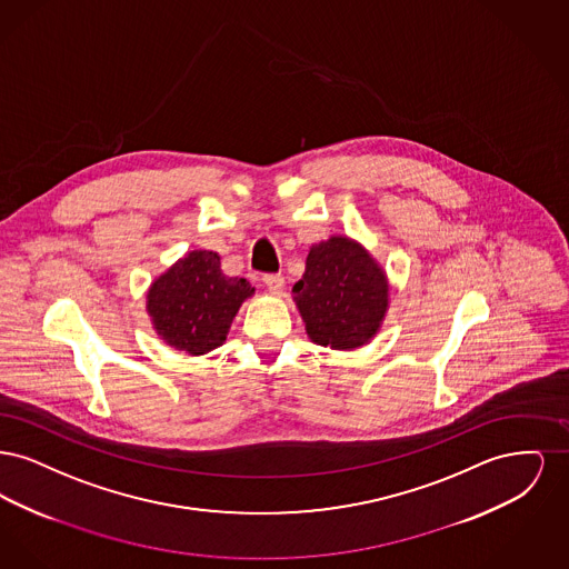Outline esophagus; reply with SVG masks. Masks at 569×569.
Instances as JSON below:
<instances>
[{
	"label": "esophagus",
	"instance_id": "esophagus-1",
	"mask_svg": "<svg viewBox=\"0 0 569 569\" xmlns=\"http://www.w3.org/2000/svg\"><path fill=\"white\" fill-rule=\"evenodd\" d=\"M264 283H267V288L271 290L272 295H281L283 286H286V279L279 272H269V274H264Z\"/></svg>",
	"mask_w": 569,
	"mask_h": 569
}]
</instances>
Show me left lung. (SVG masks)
<instances>
[{
    "label": "left lung",
    "mask_w": 569,
    "mask_h": 569,
    "mask_svg": "<svg viewBox=\"0 0 569 569\" xmlns=\"http://www.w3.org/2000/svg\"><path fill=\"white\" fill-rule=\"evenodd\" d=\"M295 295L307 335L332 350L367 343L388 307L383 272L360 244L343 237L311 247Z\"/></svg>",
    "instance_id": "1"
}]
</instances>
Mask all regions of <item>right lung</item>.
Wrapping results in <instances>:
<instances>
[{
    "mask_svg": "<svg viewBox=\"0 0 569 569\" xmlns=\"http://www.w3.org/2000/svg\"><path fill=\"white\" fill-rule=\"evenodd\" d=\"M253 295L249 281L226 277L213 251H190L151 286L147 309L168 346L207 353L226 341L241 302Z\"/></svg>",
    "mask_w": 569,
    "mask_h": 569,
    "instance_id": "right-lung-1",
    "label": "right lung"
}]
</instances>
